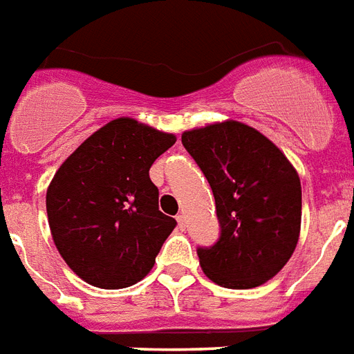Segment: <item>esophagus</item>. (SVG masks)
I'll return each instance as SVG.
<instances>
[{
	"instance_id": "1",
	"label": "esophagus",
	"mask_w": 354,
	"mask_h": 354,
	"mask_svg": "<svg viewBox=\"0 0 354 354\" xmlns=\"http://www.w3.org/2000/svg\"><path fill=\"white\" fill-rule=\"evenodd\" d=\"M175 220H177V225H179L180 231L187 230V220H185V216H183V214H177V216H175Z\"/></svg>"
}]
</instances>
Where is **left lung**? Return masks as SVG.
Wrapping results in <instances>:
<instances>
[{"label": "left lung", "mask_w": 354, "mask_h": 354, "mask_svg": "<svg viewBox=\"0 0 354 354\" xmlns=\"http://www.w3.org/2000/svg\"><path fill=\"white\" fill-rule=\"evenodd\" d=\"M180 142L209 180L220 237L199 246V265L218 286L250 289L280 272L299 243V174L261 132L239 121L187 130Z\"/></svg>", "instance_id": "1"}]
</instances>
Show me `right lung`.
I'll return each instance as SVG.
<instances>
[{
  "label": "right lung",
  "mask_w": 354,
  "mask_h": 354,
  "mask_svg": "<svg viewBox=\"0 0 354 354\" xmlns=\"http://www.w3.org/2000/svg\"><path fill=\"white\" fill-rule=\"evenodd\" d=\"M177 138L121 117L87 138L55 171L48 224L61 257L87 283L123 289L149 274L177 225L158 211L153 162Z\"/></svg>",
  "instance_id": "right-lung-1"
}]
</instances>
